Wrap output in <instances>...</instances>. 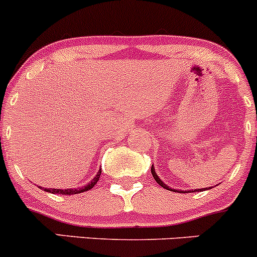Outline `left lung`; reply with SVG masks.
I'll return each mask as SVG.
<instances>
[{"mask_svg": "<svg viewBox=\"0 0 257 257\" xmlns=\"http://www.w3.org/2000/svg\"><path fill=\"white\" fill-rule=\"evenodd\" d=\"M151 172H152V176H153V178H155V181L157 182L158 184H160L161 187H163L165 188V189H168V190H172V192H177V189H172V188H169L167 184H165L163 183L162 181H161V178L160 177L157 176V173H156V171H155V168H153V166L152 167H151ZM211 188V187H210ZM210 188H204V189H190V190H178V192H183V193H194V192H203V190H208V189H210Z\"/></svg>", "mask_w": 257, "mask_h": 257, "instance_id": "8db88e82", "label": "left lung"}]
</instances>
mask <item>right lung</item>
Wrapping results in <instances>:
<instances>
[{"instance_id": "obj_1", "label": "right lung", "mask_w": 257, "mask_h": 257, "mask_svg": "<svg viewBox=\"0 0 257 257\" xmlns=\"http://www.w3.org/2000/svg\"><path fill=\"white\" fill-rule=\"evenodd\" d=\"M100 174H101V171H99V173L94 177V179H91L90 183L86 184L85 187H81V188H69V189H55V188H43L44 192H48V193H53V194H62V195H70V194H79V193H83L85 190L91 189L95 184L97 183L100 178Z\"/></svg>"}]
</instances>
